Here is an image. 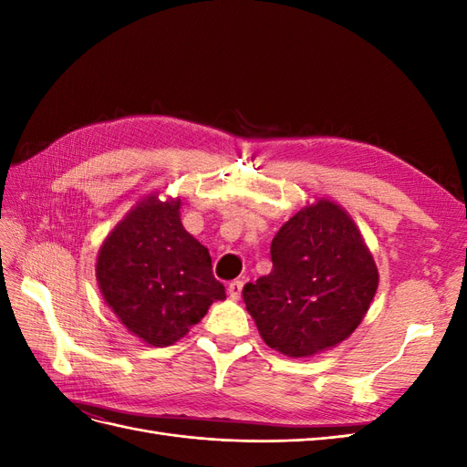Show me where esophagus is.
I'll list each match as a JSON object with an SVG mask.
<instances>
[{"label": "esophagus", "mask_w": 467, "mask_h": 467, "mask_svg": "<svg viewBox=\"0 0 467 467\" xmlns=\"http://www.w3.org/2000/svg\"><path fill=\"white\" fill-rule=\"evenodd\" d=\"M242 290H244V282H242V280H234V282H230V286H228L230 298L239 300V296H242Z\"/></svg>", "instance_id": "esophagus-1"}]
</instances>
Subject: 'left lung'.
I'll return each mask as SVG.
<instances>
[{"mask_svg":"<svg viewBox=\"0 0 467 467\" xmlns=\"http://www.w3.org/2000/svg\"><path fill=\"white\" fill-rule=\"evenodd\" d=\"M271 259L273 271L244 286V302L263 341L292 358L343 343L378 290V268L357 223L327 199L282 225Z\"/></svg>","mask_w":467,"mask_h":467,"instance_id":"1","label":"left lung"}]
</instances>
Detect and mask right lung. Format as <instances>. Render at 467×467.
<instances>
[{
  "mask_svg": "<svg viewBox=\"0 0 467 467\" xmlns=\"http://www.w3.org/2000/svg\"><path fill=\"white\" fill-rule=\"evenodd\" d=\"M181 199L150 194L117 223L97 255L107 306L130 333L169 347L199 323L225 288L212 275L210 253L182 228Z\"/></svg>",
  "mask_w": 467,
  "mask_h": 467,
  "instance_id": "1",
  "label": "right lung"
}]
</instances>
